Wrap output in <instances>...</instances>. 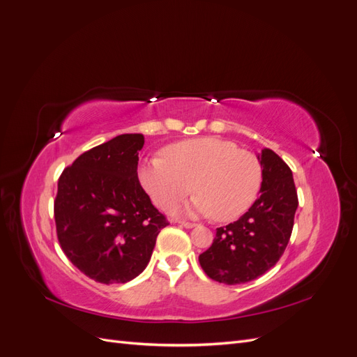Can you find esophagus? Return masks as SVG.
I'll list each match as a JSON object with an SVG mask.
<instances>
[{"label": "esophagus", "instance_id": "34e87169", "mask_svg": "<svg viewBox=\"0 0 357 357\" xmlns=\"http://www.w3.org/2000/svg\"><path fill=\"white\" fill-rule=\"evenodd\" d=\"M177 223L180 225V226H183V228H188V229H192V228H195V223H190V222H185V220H177Z\"/></svg>", "mask_w": 357, "mask_h": 357}]
</instances>
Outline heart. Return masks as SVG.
I'll list each match as a JSON object with an SVG mask.
<instances>
[{"mask_svg":"<svg viewBox=\"0 0 357 357\" xmlns=\"http://www.w3.org/2000/svg\"><path fill=\"white\" fill-rule=\"evenodd\" d=\"M162 156L138 168L139 185L162 210H171L193 189L198 195L188 204L189 213L232 222L248 211L261 192V160L229 139L190 138L167 146Z\"/></svg>","mask_w":357,"mask_h":357,"instance_id":"obj_1","label":"heart"}]
</instances>
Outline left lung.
I'll return each instance as SVG.
<instances>
[{
  "label": "left lung",
  "mask_w": 357,
  "mask_h": 357,
  "mask_svg": "<svg viewBox=\"0 0 357 357\" xmlns=\"http://www.w3.org/2000/svg\"><path fill=\"white\" fill-rule=\"evenodd\" d=\"M264 168L259 198L241 218L215 229L199 264L210 278L241 284L261 277L284 253L294 229L298 195L286 162L271 149L257 155Z\"/></svg>",
  "instance_id": "8db88e82"
}]
</instances>
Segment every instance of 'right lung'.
<instances>
[{
	"label": "right lung",
	"mask_w": 357,
	"mask_h": 357,
	"mask_svg": "<svg viewBox=\"0 0 357 357\" xmlns=\"http://www.w3.org/2000/svg\"><path fill=\"white\" fill-rule=\"evenodd\" d=\"M143 134H122L62 171L55 199L58 240L74 266L102 284L142 274L168 225L138 181Z\"/></svg>",
	"instance_id": "right-lung-1"
}]
</instances>
